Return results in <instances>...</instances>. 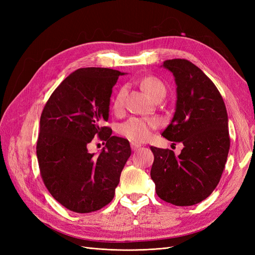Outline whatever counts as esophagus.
<instances>
[{"label": "esophagus", "mask_w": 255, "mask_h": 255, "mask_svg": "<svg viewBox=\"0 0 255 255\" xmlns=\"http://www.w3.org/2000/svg\"><path fill=\"white\" fill-rule=\"evenodd\" d=\"M141 146V144H139V143H136V142H132L130 143V148H132V150L133 151H136V150H138Z\"/></svg>", "instance_id": "34e87169"}]
</instances>
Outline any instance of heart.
<instances>
[{
	"instance_id": "1",
	"label": "heart",
	"mask_w": 255,
	"mask_h": 255,
	"mask_svg": "<svg viewBox=\"0 0 255 255\" xmlns=\"http://www.w3.org/2000/svg\"><path fill=\"white\" fill-rule=\"evenodd\" d=\"M141 87L145 90L153 100L159 97H165L166 87L158 79L153 76H146L141 81ZM126 89L121 88L117 96L114 100V110L119 111L123 106V99H125ZM159 121L156 118H140V117H130L126 122H123L119 127V133L127 137L128 139L142 142L145 141L151 135L152 129L157 128Z\"/></svg>"
}]
</instances>
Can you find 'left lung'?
<instances>
[{
	"instance_id": "left-lung-1",
	"label": "left lung",
	"mask_w": 255,
	"mask_h": 255,
	"mask_svg": "<svg viewBox=\"0 0 255 255\" xmlns=\"http://www.w3.org/2000/svg\"><path fill=\"white\" fill-rule=\"evenodd\" d=\"M176 84L175 112L163 132L170 141L182 142L180 155L151 146V179L157 196L177 206L203 201L217 186L227 163L230 136L225 102L215 84L187 59H168Z\"/></svg>"
}]
</instances>
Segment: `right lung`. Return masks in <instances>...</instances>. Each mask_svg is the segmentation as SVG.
<instances>
[{
	"label": "right lung",
	"mask_w": 255,
	"mask_h": 255,
	"mask_svg": "<svg viewBox=\"0 0 255 255\" xmlns=\"http://www.w3.org/2000/svg\"><path fill=\"white\" fill-rule=\"evenodd\" d=\"M109 68H81L54 90L40 117L37 158L45 187L75 213L109 204L130 156L129 142L112 136L109 120L113 87L120 75ZM95 136L107 141L99 156L87 146Z\"/></svg>",
	"instance_id": "right-lung-1"
}]
</instances>
